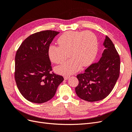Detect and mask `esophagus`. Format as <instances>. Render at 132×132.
Returning a JSON list of instances; mask_svg holds the SVG:
<instances>
[{
    "label": "esophagus",
    "mask_w": 132,
    "mask_h": 132,
    "mask_svg": "<svg viewBox=\"0 0 132 132\" xmlns=\"http://www.w3.org/2000/svg\"><path fill=\"white\" fill-rule=\"evenodd\" d=\"M70 77H68V76H64V80H68V79H69Z\"/></svg>",
    "instance_id": "esophagus-1"
}]
</instances>
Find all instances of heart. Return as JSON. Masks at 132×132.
I'll use <instances>...</instances> for the list:
<instances>
[{"label": "heart", "mask_w": 132, "mask_h": 132, "mask_svg": "<svg viewBox=\"0 0 132 132\" xmlns=\"http://www.w3.org/2000/svg\"><path fill=\"white\" fill-rule=\"evenodd\" d=\"M59 46L51 45L48 48V57L53 63L59 64L67 59V53L70 58L55 68V71L63 75H70L80 69L81 66L90 65L97 52V40L90 31H69L58 38Z\"/></svg>", "instance_id": "b5f03b06"}]
</instances>
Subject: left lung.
Returning <instances> with one entry per match:
<instances>
[{"label": "left lung", "mask_w": 132, "mask_h": 132, "mask_svg": "<svg viewBox=\"0 0 132 132\" xmlns=\"http://www.w3.org/2000/svg\"><path fill=\"white\" fill-rule=\"evenodd\" d=\"M105 50L99 61L93 64L84 74L77 76L76 94L89 102L100 101L109 95L116 83L120 70V58L110 38L107 36L103 43Z\"/></svg>", "instance_id": "left-lung-1"}]
</instances>
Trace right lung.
Masks as SVG:
<instances>
[{
	"mask_svg": "<svg viewBox=\"0 0 132 132\" xmlns=\"http://www.w3.org/2000/svg\"><path fill=\"white\" fill-rule=\"evenodd\" d=\"M59 32H39L25 39L15 55V79L23 97L33 103H42L52 98L63 80L62 76L51 73L48 48Z\"/></svg>",
	"mask_w": 132,
	"mask_h": 132,
	"instance_id": "right-lung-1",
	"label": "right lung"
}]
</instances>
